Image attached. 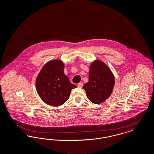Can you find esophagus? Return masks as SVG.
Here are the masks:
<instances>
[{"label": "esophagus", "mask_w": 154, "mask_h": 154, "mask_svg": "<svg viewBox=\"0 0 154 154\" xmlns=\"http://www.w3.org/2000/svg\"><path fill=\"white\" fill-rule=\"evenodd\" d=\"M78 86L79 87H80V88H82V87L83 86V83L81 82V83H78Z\"/></svg>", "instance_id": "obj_1"}]
</instances>
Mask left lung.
<instances>
[{"label": "left lung", "mask_w": 154, "mask_h": 154, "mask_svg": "<svg viewBox=\"0 0 154 154\" xmlns=\"http://www.w3.org/2000/svg\"><path fill=\"white\" fill-rule=\"evenodd\" d=\"M114 83V77L109 67L100 61H95L90 68L88 82L83 88L89 100L100 104L110 96Z\"/></svg>", "instance_id": "1"}]
</instances>
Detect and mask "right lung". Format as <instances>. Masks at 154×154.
<instances>
[{
  "instance_id": "1",
  "label": "right lung",
  "mask_w": 154,
  "mask_h": 154,
  "mask_svg": "<svg viewBox=\"0 0 154 154\" xmlns=\"http://www.w3.org/2000/svg\"><path fill=\"white\" fill-rule=\"evenodd\" d=\"M64 68L61 61L52 60L42 67L35 81L37 93L49 105H63L69 98L71 90L76 87L64 73Z\"/></svg>"
}]
</instances>
